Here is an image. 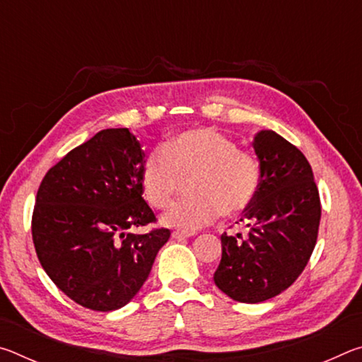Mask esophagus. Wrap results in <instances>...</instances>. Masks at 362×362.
Listing matches in <instances>:
<instances>
[{
	"instance_id": "esophagus-1",
	"label": "esophagus",
	"mask_w": 362,
	"mask_h": 362,
	"mask_svg": "<svg viewBox=\"0 0 362 362\" xmlns=\"http://www.w3.org/2000/svg\"><path fill=\"white\" fill-rule=\"evenodd\" d=\"M194 231H183V230H174L173 231V238L175 240H185V238L193 236Z\"/></svg>"
}]
</instances>
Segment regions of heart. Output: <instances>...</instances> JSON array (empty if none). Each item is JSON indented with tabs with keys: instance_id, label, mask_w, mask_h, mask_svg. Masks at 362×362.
Masks as SVG:
<instances>
[{
	"instance_id": "1",
	"label": "heart",
	"mask_w": 362,
	"mask_h": 362,
	"mask_svg": "<svg viewBox=\"0 0 362 362\" xmlns=\"http://www.w3.org/2000/svg\"><path fill=\"white\" fill-rule=\"evenodd\" d=\"M142 188L148 203L168 209L189 180L193 198L182 201L163 222L193 231L212 223L220 214L238 216L255 199L260 187V164L255 156L238 150L225 134L201 127L177 134L145 158Z\"/></svg>"
}]
</instances>
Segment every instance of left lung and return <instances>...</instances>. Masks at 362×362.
<instances>
[{"label": "left lung", "mask_w": 362, "mask_h": 362, "mask_svg": "<svg viewBox=\"0 0 362 362\" xmlns=\"http://www.w3.org/2000/svg\"><path fill=\"white\" fill-rule=\"evenodd\" d=\"M260 187L241 220V233H223L222 260L214 283L230 298L259 303L278 296L308 263L317 240L321 201L313 170L302 151L273 131L255 136Z\"/></svg>", "instance_id": "8db88e82"}]
</instances>
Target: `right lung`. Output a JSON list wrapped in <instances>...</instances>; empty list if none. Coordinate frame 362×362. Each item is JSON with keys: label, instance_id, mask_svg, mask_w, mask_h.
<instances>
[{"label": "right lung", "instance_id": "obj_1", "mask_svg": "<svg viewBox=\"0 0 362 362\" xmlns=\"http://www.w3.org/2000/svg\"><path fill=\"white\" fill-rule=\"evenodd\" d=\"M145 153L129 129H103L47 170L36 193L32 238L47 276L94 311L124 306L148 278L170 230L144 199Z\"/></svg>", "mask_w": 362, "mask_h": 362}]
</instances>
